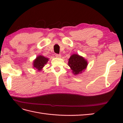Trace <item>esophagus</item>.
I'll list each match as a JSON object with an SVG mask.
<instances>
[{
    "instance_id": "34e87169",
    "label": "esophagus",
    "mask_w": 123,
    "mask_h": 123,
    "mask_svg": "<svg viewBox=\"0 0 123 123\" xmlns=\"http://www.w3.org/2000/svg\"><path fill=\"white\" fill-rule=\"evenodd\" d=\"M55 56L57 58H60V57H61V55L60 54H55Z\"/></svg>"
}]
</instances>
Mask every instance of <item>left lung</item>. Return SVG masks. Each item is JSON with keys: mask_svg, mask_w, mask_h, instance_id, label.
Returning a JSON list of instances; mask_svg holds the SVG:
<instances>
[{"mask_svg": "<svg viewBox=\"0 0 123 123\" xmlns=\"http://www.w3.org/2000/svg\"><path fill=\"white\" fill-rule=\"evenodd\" d=\"M68 66L72 70V74L78 75L82 74L87 68L88 62L83 56L77 54H73L69 59Z\"/></svg>", "mask_w": 123, "mask_h": 123, "instance_id": "8db88e82", "label": "left lung"}]
</instances>
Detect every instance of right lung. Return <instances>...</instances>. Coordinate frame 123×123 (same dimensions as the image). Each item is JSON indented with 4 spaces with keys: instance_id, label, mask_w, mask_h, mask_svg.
Masks as SVG:
<instances>
[{
    "instance_id": "1",
    "label": "right lung",
    "mask_w": 123,
    "mask_h": 123,
    "mask_svg": "<svg viewBox=\"0 0 123 123\" xmlns=\"http://www.w3.org/2000/svg\"><path fill=\"white\" fill-rule=\"evenodd\" d=\"M49 58H47L43 55H38L34 60L33 62V67L34 69H36L38 71L42 70L43 67L49 61Z\"/></svg>"
}]
</instances>
